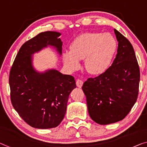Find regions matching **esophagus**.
I'll use <instances>...</instances> for the list:
<instances>
[{"mask_svg": "<svg viewBox=\"0 0 147 147\" xmlns=\"http://www.w3.org/2000/svg\"><path fill=\"white\" fill-rule=\"evenodd\" d=\"M76 86H77L78 88H81V87L82 86L83 81L81 80L78 79L77 80H76Z\"/></svg>", "mask_w": 147, "mask_h": 147, "instance_id": "esophagus-1", "label": "esophagus"}]
</instances>
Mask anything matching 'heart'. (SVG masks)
I'll return each instance as SVG.
<instances>
[{
    "instance_id": "b5f03b06",
    "label": "heart",
    "mask_w": 147,
    "mask_h": 147,
    "mask_svg": "<svg viewBox=\"0 0 147 147\" xmlns=\"http://www.w3.org/2000/svg\"><path fill=\"white\" fill-rule=\"evenodd\" d=\"M117 48V40L109 33H86L74 39L71 50L63 53V59L71 71L79 69L80 60L84 59L86 71L93 75H99L110 67Z\"/></svg>"
}]
</instances>
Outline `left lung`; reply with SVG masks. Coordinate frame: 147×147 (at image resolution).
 I'll return each mask as SVG.
<instances>
[{"instance_id":"8db88e82","label":"left lung","mask_w":147,"mask_h":147,"mask_svg":"<svg viewBox=\"0 0 147 147\" xmlns=\"http://www.w3.org/2000/svg\"><path fill=\"white\" fill-rule=\"evenodd\" d=\"M114 32L118 47L112 65L104 73L88 78L82 87L90 117L100 125L123 119L139 93L140 71L134 49L121 33L115 29Z\"/></svg>"}]
</instances>
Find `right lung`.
I'll list each match as a JSON object with an SVG mask.
<instances>
[{
    "mask_svg": "<svg viewBox=\"0 0 147 147\" xmlns=\"http://www.w3.org/2000/svg\"><path fill=\"white\" fill-rule=\"evenodd\" d=\"M57 32H41L24 43L10 69L11 102L19 115L32 127H57L67 111L69 94L76 87L73 76L52 69L39 72L33 55L51 46L61 55L63 42Z\"/></svg>",
    "mask_w": 147,
    "mask_h": 147,
    "instance_id": "right-lung-1",
    "label": "right lung"
}]
</instances>
